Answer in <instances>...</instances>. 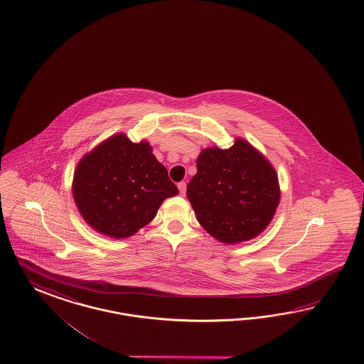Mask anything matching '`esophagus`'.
Segmentation results:
<instances>
[{"label":"esophagus","instance_id":"esophagus-1","mask_svg":"<svg viewBox=\"0 0 364 364\" xmlns=\"http://www.w3.org/2000/svg\"><path fill=\"white\" fill-rule=\"evenodd\" d=\"M178 188H179L181 196H185L186 194V182H179L178 183Z\"/></svg>","mask_w":364,"mask_h":364}]
</instances>
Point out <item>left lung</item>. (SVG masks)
Masks as SVG:
<instances>
[{
  "mask_svg": "<svg viewBox=\"0 0 364 364\" xmlns=\"http://www.w3.org/2000/svg\"><path fill=\"white\" fill-rule=\"evenodd\" d=\"M186 194L198 223L225 244L259 235L280 202L276 170L240 138L230 149L209 147L200 151L197 174L188 182Z\"/></svg>",
  "mask_w": 364,
  "mask_h": 364,
  "instance_id": "1",
  "label": "left lung"
}]
</instances>
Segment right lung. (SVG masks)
I'll use <instances>...</instances> for the list:
<instances>
[{
    "label": "right lung",
    "instance_id": "1",
    "mask_svg": "<svg viewBox=\"0 0 364 364\" xmlns=\"http://www.w3.org/2000/svg\"><path fill=\"white\" fill-rule=\"evenodd\" d=\"M82 218L96 232L126 238L151 223L166 198L178 194L147 141L117 134L84 155L72 183Z\"/></svg>",
    "mask_w": 364,
    "mask_h": 364
}]
</instances>
